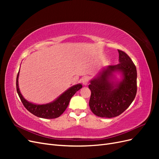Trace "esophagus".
<instances>
[{
  "label": "esophagus",
  "instance_id": "1",
  "mask_svg": "<svg viewBox=\"0 0 159 159\" xmlns=\"http://www.w3.org/2000/svg\"><path fill=\"white\" fill-rule=\"evenodd\" d=\"M81 81H82V84L84 85H88L89 84V78L88 76H84L82 78V80H81Z\"/></svg>",
  "mask_w": 159,
  "mask_h": 159
}]
</instances>
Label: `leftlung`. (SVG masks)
<instances>
[{
    "instance_id": "obj_1",
    "label": "left lung",
    "mask_w": 159,
    "mask_h": 159,
    "mask_svg": "<svg viewBox=\"0 0 159 159\" xmlns=\"http://www.w3.org/2000/svg\"><path fill=\"white\" fill-rule=\"evenodd\" d=\"M119 63L108 66L91 81L89 107L100 117L112 118L124 112L131 104L137 94V69L130 57L118 50ZM114 71H121L124 79L115 85L110 81Z\"/></svg>"
}]
</instances>
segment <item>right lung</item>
I'll return each mask as SVG.
<instances>
[{"instance_id":"obj_1","label":"right lung","mask_w":159,"mask_h":159,"mask_svg":"<svg viewBox=\"0 0 159 159\" xmlns=\"http://www.w3.org/2000/svg\"><path fill=\"white\" fill-rule=\"evenodd\" d=\"M18 75L16 77V91L22 104L28 111L40 118L55 119L60 117L64 112L70 103L71 98L77 91L82 88L81 84H77L66 91L54 102L45 105H36L27 102L22 97L18 88Z\"/></svg>"}]
</instances>
